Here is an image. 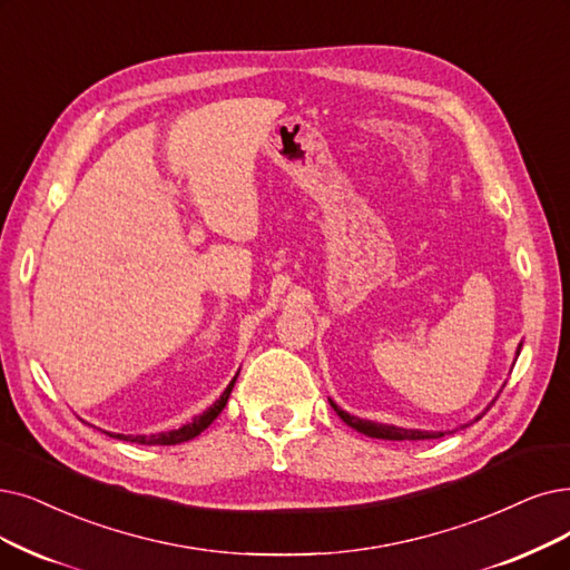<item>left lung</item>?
Listing matches in <instances>:
<instances>
[{
    "label": "left lung",
    "instance_id": "left-lung-1",
    "mask_svg": "<svg viewBox=\"0 0 570 570\" xmlns=\"http://www.w3.org/2000/svg\"><path fill=\"white\" fill-rule=\"evenodd\" d=\"M519 351H521V344H519V348H517V353H514V360L519 357ZM500 391H503V389H500ZM495 400H498V395L491 400V404H493ZM330 404H332L334 412L338 414V419L344 421L346 425H351L353 430L362 432V435L376 438V440H393V442L412 440V442H416V440H438V438H444L446 432H453V430H421V428H400V425H389V423H376V421L357 419V416L344 412V409H341L334 400H330ZM491 404H489V406H491ZM489 406H487V409H489ZM487 409H484V412H487ZM484 412H482L480 416H476L474 421H480V419L484 416ZM465 425H470V423H465ZM465 425H461V428H465Z\"/></svg>",
    "mask_w": 570,
    "mask_h": 570
}]
</instances>
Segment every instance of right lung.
<instances>
[{"instance_id": "right-lung-1", "label": "right lung", "mask_w": 570, "mask_h": 570, "mask_svg": "<svg viewBox=\"0 0 570 570\" xmlns=\"http://www.w3.org/2000/svg\"><path fill=\"white\" fill-rule=\"evenodd\" d=\"M240 372V370H238ZM238 372L236 376L232 379V383L226 385L224 393L206 409V412L194 416L189 423H185L177 430H168V432H156V435H121V432H107L109 438H117V440H124V442H135V444H161V446H170V444H181V442H189L194 438H198L203 430H206L219 414L222 409L226 406V402H229V395L234 391V383L238 379Z\"/></svg>"}]
</instances>
